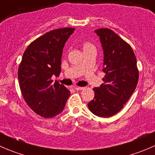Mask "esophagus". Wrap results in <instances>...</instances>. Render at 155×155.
Here are the masks:
<instances>
[{"label":"esophagus","instance_id":"1","mask_svg":"<svg viewBox=\"0 0 155 155\" xmlns=\"http://www.w3.org/2000/svg\"><path fill=\"white\" fill-rule=\"evenodd\" d=\"M85 88V87H75V89H76V91H82V90H83V89Z\"/></svg>","mask_w":155,"mask_h":155}]
</instances>
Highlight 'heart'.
Instances as JSON below:
<instances>
[{
  "label": "heart",
  "instance_id": "b5f03b06",
  "mask_svg": "<svg viewBox=\"0 0 155 155\" xmlns=\"http://www.w3.org/2000/svg\"><path fill=\"white\" fill-rule=\"evenodd\" d=\"M94 48V46L89 43H84L83 49H85V48Z\"/></svg>",
  "mask_w": 155,
  "mask_h": 155
}]
</instances>
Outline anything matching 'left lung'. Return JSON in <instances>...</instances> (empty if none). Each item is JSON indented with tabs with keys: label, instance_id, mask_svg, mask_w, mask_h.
<instances>
[{
	"label": "left lung",
	"instance_id": "1",
	"mask_svg": "<svg viewBox=\"0 0 155 155\" xmlns=\"http://www.w3.org/2000/svg\"><path fill=\"white\" fill-rule=\"evenodd\" d=\"M104 50V84L94 87L91 112L108 118L118 113L135 91L139 79L137 58L130 46L108 28L94 31Z\"/></svg>",
	"mask_w": 155,
	"mask_h": 155
}]
</instances>
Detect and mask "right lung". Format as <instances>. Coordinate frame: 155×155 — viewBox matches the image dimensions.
<instances>
[{"label":"right lung","mask_w":155,"mask_h":155,"mask_svg":"<svg viewBox=\"0 0 155 155\" xmlns=\"http://www.w3.org/2000/svg\"><path fill=\"white\" fill-rule=\"evenodd\" d=\"M75 28H64L46 33L33 41L23 54L18 70L25 101L37 115L52 118L64 109L70 92L51 76H59L65 43Z\"/></svg>","instance_id":"add662e5"}]
</instances>
